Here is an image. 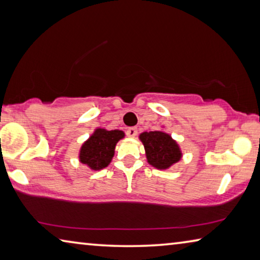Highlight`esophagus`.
<instances>
[{
    "label": "esophagus",
    "mask_w": 260,
    "mask_h": 260,
    "mask_svg": "<svg viewBox=\"0 0 260 260\" xmlns=\"http://www.w3.org/2000/svg\"><path fill=\"white\" fill-rule=\"evenodd\" d=\"M126 134L127 136H129V138H134V136L138 134V128H136V127H129V128L126 129Z\"/></svg>",
    "instance_id": "esophagus-1"
}]
</instances>
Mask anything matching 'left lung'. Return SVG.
<instances>
[{"instance_id":"1","label":"left lung","mask_w":260,"mask_h":260,"mask_svg":"<svg viewBox=\"0 0 260 260\" xmlns=\"http://www.w3.org/2000/svg\"><path fill=\"white\" fill-rule=\"evenodd\" d=\"M149 164L159 170L169 169L181 158L179 146L169 134L162 132H144L140 135Z\"/></svg>"}]
</instances>
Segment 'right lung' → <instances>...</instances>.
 Here are the masks:
<instances>
[{
  "label": "right lung",
  "mask_w": 260,
  "mask_h": 260,
  "mask_svg": "<svg viewBox=\"0 0 260 260\" xmlns=\"http://www.w3.org/2000/svg\"><path fill=\"white\" fill-rule=\"evenodd\" d=\"M124 138L122 131H105L99 128L82 144L80 161L91 170H102L107 167L114 155V147L118 141Z\"/></svg>",
  "instance_id": "1"
}]
</instances>
